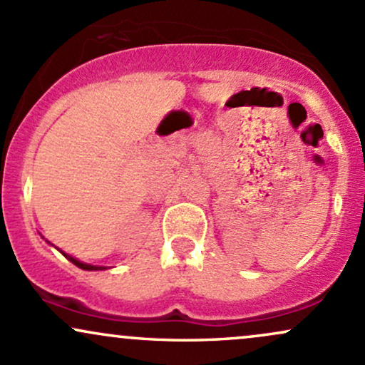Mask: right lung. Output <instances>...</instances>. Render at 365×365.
Returning a JSON list of instances; mask_svg holds the SVG:
<instances>
[{
	"instance_id": "right-lung-1",
	"label": "right lung",
	"mask_w": 365,
	"mask_h": 365,
	"mask_svg": "<svg viewBox=\"0 0 365 365\" xmlns=\"http://www.w3.org/2000/svg\"><path fill=\"white\" fill-rule=\"evenodd\" d=\"M65 255L66 259H68V261H72L75 266L77 267H81V269H86V271H98V269H104L103 266H91V264H83V262H81V261H77V259H73V257H70V255H66V254H63Z\"/></svg>"
}]
</instances>
